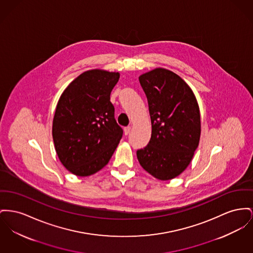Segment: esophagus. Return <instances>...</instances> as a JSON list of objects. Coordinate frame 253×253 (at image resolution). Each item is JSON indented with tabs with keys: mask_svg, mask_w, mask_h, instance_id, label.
<instances>
[{
	"mask_svg": "<svg viewBox=\"0 0 253 253\" xmlns=\"http://www.w3.org/2000/svg\"><path fill=\"white\" fill-rule=\"evenodd\" d=\"M130 132H131V127H130V126L124 128V134H126V135L130 134Z\"/></svg>",
	"mask_w": 253,
	"mask_h": 253,
	"instance_id": "1",
	"label": "esophagus"
}]
</instances>
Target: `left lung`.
<instances>
[{
    "label": "left lung",
    "mask_w": 253,
    "mask_h": 253,
    "mask_svg": "<svg viewBox=\"0 0 253 253\" xmlns=\"http://www.w3.org/2000/svg\"><path fill=\"white\" fill-rule=\"evenodd\" d=\"M148 100L152 134L136 152L141 167L161 180L178 177L191 163L201 137L193 90L175 73L156 68L138 77Z\"/></svg>",
    "instance_id": "1"
}]
</instances>
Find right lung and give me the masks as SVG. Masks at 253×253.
<instances>
[{
	"mask_svg": "<svg viewBox=\"0 0 253 253\" xmlns=\"http://www.w3.org/2000/svg\"><path fill=\"white\" fill-rule=\"evenodd\" d=\"M119 73L93 69L64 89L52 120V138L61 164L72 174L88 177L109 163L123 131L115 119L111 91Z\"/></svg>",
	"mask_w": 253,
	"mask_h": 253,
	"instance_id": "right-lung-1",
	"label": "right lung"
}]
</instances>
